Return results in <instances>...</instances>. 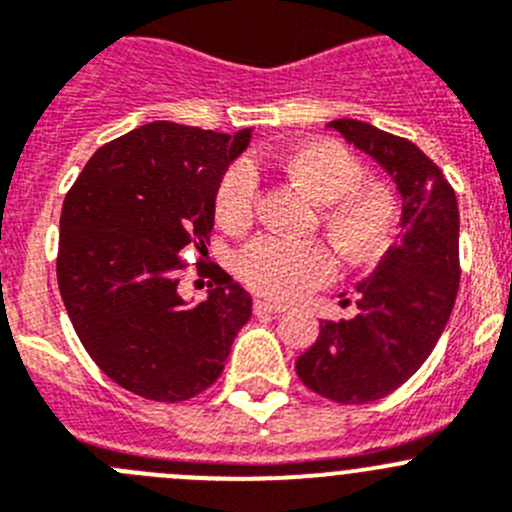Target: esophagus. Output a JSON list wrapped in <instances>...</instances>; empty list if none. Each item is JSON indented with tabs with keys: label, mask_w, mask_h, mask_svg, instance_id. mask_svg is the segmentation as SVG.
<instances>
[{
	"label": "esophagus",
	"mask_w": 512,
	"mask_h": 512,
	"mask_svg": "<svg viewBox=\"0 0 512 512\" xmlns=\"http://www.w3.org/2000/svg\"><path fill=\"white\" fill-rule=\"evenodd\" d=\"M253 311H256V314H266V311H269V314H281V311H286V304L271 299H256Z\"/></svg>",
	"instance_id": "obj_1"
}]
</instances>
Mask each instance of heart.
<instances>
[{
  "label": "heart",
  "instance_id": "b5f03b06",
  "mask_svg": "<svg viewBox=\"0 0 512 512\" xmlns=\"http://www.w3.org/2000/svg\"><path fill=\"white\" fill-rule=\"evenodd\" d=\"M279 170L321 203V226L347 261H367L389 243L397 206L382 186L362 183V163L334 140H311L279 160ZM259 203L253 163H236L216 188V216L228 231L251 226ZM241 279L274 299H294L334 274V256L321 241L253 238L236 259Z\"/></svg>",
  "mask_w": 512,
  "mask_h": 512
}]
</instances>
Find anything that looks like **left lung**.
Here are the masks:
<instances>
[{"mask_svg": "<svg viewBox=\"0 0 512 512\" xmlns=\"http://www.w3.org/2000/svg\"><path fill=\"white\" fill-rule=\"evenodd\" d=\"M392 178L402 201L397 243L359 281L357 314L319 324L296 374L342 405L387 397L422 367L445 332L460 284V211L435 163L405 138L339 118L326 123Z\"/></svg>", "mask_w": 512, "mask_h": 512, "instance_id": "1", "label": "left lung"}]
</instances>
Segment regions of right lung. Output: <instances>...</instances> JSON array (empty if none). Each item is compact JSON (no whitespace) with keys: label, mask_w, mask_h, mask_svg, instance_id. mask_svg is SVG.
I'll return each instance as SVG.
<instances>
[{"label":"right lung","mask_w":512,"mask_h":512,"mask_svg":"<svg viewBox=\"0 0 512 512\" xmlns=\"http://www.w3.org/2000/svg\"><path fill=\"white\" fill-rule=\"evenodd\" d=\"M251 133L155 120L102 145L67 193L62 301L87 354L128 392L155 402L196 397L221 377L251 319V294L218 266L201 304L178 291V253L206 248L216 188Z\"/></svg>","instance_id":"obj_1"}]
</instances>
